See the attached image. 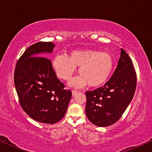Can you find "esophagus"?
<instances>
[{
  "label": "esophagus",
  "mask_w": 152,
  "mask_h": 152,
  "mask_svg": "<svg viewBox=\"0 0 152 152\" xmlns=\"http://www.w3.org/2000/svg\"><path fill=\"white\" fill-rule=\"evenodd\" d=\"M77 93H78V91H75V90L72 91V95H73V96H75V95H76V94Z\"/></svg>",
  "instance_id": "34e87169"
}]
</instances>
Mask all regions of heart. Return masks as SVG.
I'll use <instances>...</instances> for the list:
<instances>
[{"mask_svg": "<svg viewBox=\"0 0 152 152\" xmlns=\"http://www.w3.org/2000/svg\"><path fill=\"white\" fill-rule=\"evenodd\" d=\"M53 66L57 75L68 80L79 68L80 76L70 82L72 86L81 88L88 84L91 87L103 85L109 79L113 66L109 54L96 50H83L70 52L69 57L59 55L54 59Z\"/></svg>", "mask_w": 152, "mask_h": 152, "instance_id": "b5f03b06", "label": "heart"}]
</instances>
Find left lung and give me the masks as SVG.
Wrapping results in <instances>:
<instances>
[{
    "label": "left lung",
    "mask_w": 152,
    "mask_h": 152,
    "mask_svg": "<svg viewBox=\"0 0 152 152\" xmlns=\"http://www.w3.org/2000/svg\"><path fill=\"white\" fill-rule=\"evenodd\" d=\"M136 73L127 53L121 48L117 68L109 82L101 88L86 91V114L97 126H108L118 121L134 97Z\"/></svg>",
    "instance_id": "1"
}]
</instances>
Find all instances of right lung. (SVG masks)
Instances as JSON below:
<instances>
[{
	"label": "right lung",
	"mask_w": 152,
	"mask_h": 152,
	"mask_svg": "<svg viewBox=\"0 0 152 152\" xmlns=\"http://www.w3.org/2000/svg\"><path fill=\"white\" fill-rule=\"evenodd\" d=\"M55 44L38 42L25 51L16 64L14 84L23 111L41 123L55 124L65 115L72 96L57 78L50 60Z\"/></svg>",
	"instance_id": "obj_1"
}]
</instances>
